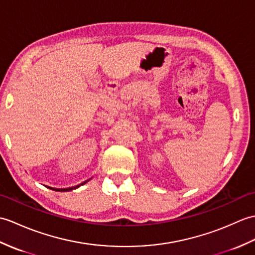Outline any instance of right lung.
I'll list each match as a JSON object with an SVG mask.
<instances>
[{
  "label": "right lung",
  "mask_w": 255,
  "mask_h": 255,
  "mask_svg": "<svg viewBox=\"0 0 255 255\" xmlns=\"http://www.w3.org/2000/svg\"><path fill=\"white\" fill-rule=\"evenodd\" d=\"M88 181V180H87ZM87 181H85V182H83L82 184H80V185H76V186H72V188H67V189H54V188H49V186H48V188L49 189H52L53 191H59V192H66V191H72V190H74V189H77L78 188V186H81V185H83V184H85V183H86L87 182Z\"/></svg>",
  "instance_id": "obj_1"
}]
</instances>
